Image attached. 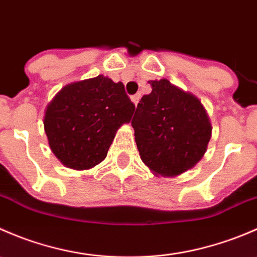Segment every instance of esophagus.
<instances>
[{
	"label": "esophagus",
	"instance_id": "obj_1",
	"mask_svg": "<svg viewBox=\"0 0 257 257\" xmlns=\"http://www.w3.org/2000/svg\"><path fill=\"white\" fill-rule=\"evenodd\" d=\"M141 97H142V94L141 93H137V94H134V95H132V102L134 103V104H138V102H139V99H141Z\"/></svg>",
	"mask_w": 257,
	"mask_h": 257
}]
</instances>
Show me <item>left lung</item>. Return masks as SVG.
<instances>
[{"instance_id": "1", "label": "left lung", "mask_w": 257, "mask_h": 257, "mask_svg": "<svg viewBox=\"0 0 257 257\" xmlns=\"http://www.w3.org/2000/svg\"><path fill=\"white\" fill-rule=\"evenodd\" d=\"M149 83L152 93L143 95L132 119L137 147L154 174L177 177L205 154L211 124L195 95L168 79Z\"/></svg>"}]
</instances>
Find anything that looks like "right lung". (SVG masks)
I'll return each instance as SVG.
<instances>
[{
	"instance_id": "add662e5",
	"label": "right lung",
	"mask_w": 257,
	"mask_h": 257,
	"mask_svg": "<svg viewBox=\"0 0 257 257\" xmlns=\"http://www.w3.org/2000/svg\"><path fill=\"white\" fill-rule=\"evenodd\" d=\"M134 110L121 82L98 76L67 84L45 113L49 147L67 168L90 169L105 159L116 131Z\"/></svg>"
}]
</instances>
